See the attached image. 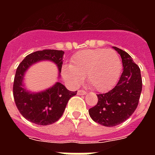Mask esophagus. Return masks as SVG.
<instances>
[{
    "mask_svg": "<svg viewBox=\"0 0 155 155\" xmlns=\"http://www.w3.org/2000/svg\"><path fill=\"white\" fill-rule=\"evenodd\" d=\"M78 94L79 95H86V94H87V92H85V91H84V90H79V91H78Z\"/></svg>",
    "mask_w": 155,
    "mask_h": 155,
    "instance_id": "esophagus-1",
    "label": "esophagus"
}]
</instances>
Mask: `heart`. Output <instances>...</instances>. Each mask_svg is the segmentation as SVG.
Here are the masks:
<instances>
[{
    "instance_id": "1",
    "label": "heart",
    "mask_w": 155,
    "mask_h": 155,
    "mask_svg": "<svg viewBox=\"0 0 155 155\" xmlns=\"http://www.w3.org/2000/svg\"><path fill=\"white\" fill-rule=\"evenodd\" d=\"M121 62L112 49L85 50L74 54L71 65L61 70L63 80L71 87L81 84L85 75L95 89L105 92L114 86L120 76Z\"/></svg>"
}]
</instances>
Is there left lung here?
Segmentation results:
<instances>
[{
    "label": "left lung",
    "instance_id": "1",
    "mask_svg": "<svg viewBox=\"0 0 155 155\" xmlns=\"http://www.w3.org/2000/svg\"><path fill=\"white\" fill-rule=\"evenodd\" d=\"M120 55L123 72L117 84L107 93L98 94L97 105L88 110L95 122L112 127L126 120L137 108L142 92V81L139 67L131 56L113 47Z\"/></svg>",
    "mask_w": 155,
    "mask_h": 155
}]
</instances>
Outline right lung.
<instances>
[{
	"label": "right lung",
	"mask_w": 155,
	"mask_h": 155,
	"mask_svg": "<svg viewBox=\"0 0 155 155\" xmlns=\"http://www.w3.org/2000/svg\"><path fill=\"white\" fill-rule=\"evenodd\" d=\"M64 51L43 50L28 54L19 64L13 82V97L20 113L29 121L39 125L53 124L62 117L71 97L77 91L71 92L60 82L41 92H31L25 87L24 77L31 66L40 61H51L57 66L58 78L63 65Z\"/></svg>",
	"instance_id": "right-lung-1"
}]
</instances>
